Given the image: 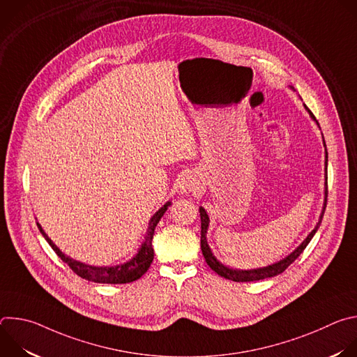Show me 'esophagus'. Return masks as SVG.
Returning a JSON list of instances; mask_svg holds the SVG:
<instances>
[{"instance_id": "obj_1", "label": "esophagus", "mask_w": 357, "mask_h": 357, "mask_svg": "<svg viewBox=\"0 0 357 357\" xmlns=\"http://www.w3.org/2000/svg\"><path fill=\"white\" fill-rule=\"evenodd\" d=\"M193 189H196V179L193 178V175H185L181 181V190L188 193L192 192Z\"/></svg>"}]
</instances>
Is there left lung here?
Listing matches in <instances>:
<instances>
[{
  "label": "left lung",
  "mask_w": 357,
  "mask_h": 357,
  "mask_svg": "<svg viewBox=\"0 0 357 357\" xmlns=\"http://www.w3.org/2000/svg\"><path fill=\"white\" fill-rule=\"evenodd\" d=\"M292 90H295L292 86H289ZM305 110H307L311 116V119L317 123V126L319 127V123L317 121L315 116L311 113V110L305 106ZM321 130V127H319ZM324 138V137H322ZM324 146H325V199H324V206H322V212L319 215V220L317 223V226L314 227V230L305 237V240L292 251L289 252L287 257H284L282 260L277 261V263H273L270 266H266V267H260V268H251V270H238V268H231L226 264H223L222 261H219L216 259V256L213 254L212 248L209 247V243H208V229H209V215L208 212L205 211V208H199V213H200V248H202V254L203 257H205L208 266L216 273L219 274L220 277L226 278V280H231V281H236V282H250V281H260V280H266V278H271V277H275L278 274H281L282 271H285V268H288L289 264H292L298 257L299 254L307 248V245L310 244V241L312 240V237L315 236L317 230L319 229L321 226V222H322V218H324V213H325V208H326V197H328V151H326V144H325V139H324Z\"/></svg>",
  "instance_id": "left-lung-1"
}]
</instances>
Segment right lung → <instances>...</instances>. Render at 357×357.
<instances>
[{
    "label": "right lung",
    "mask_w": 357,
    "mask_h": 357,
    "mask_svg": "<svg viewBox=\"0 0 357 357\" xmlns=\"http://www.w3.org/2000/svg\"><path fill=\"white\" fill-rule=\"evenodd\" d=\"M168 206H171V200H168L165 205L162 208H160L154 213V216L149 219L144 240H142L139 248L137 250V252L132 256V259H130L128 261H126L123 264H117V266H90V264L70 259L69 256H66L65 252H62V250L52 240L47 237V234L45 233V230L42 229V226L38 222H36V225H38L39 231L45 237V240L49 243V245L54 248V251L62 259V261L66 263L72 268V271L76 273L79 277H82L87 281L98 282V284H127V282H132V281L141 278L149 268L152 260H154L152 238H154L155 227L160 223L164 213L167 212Z\"/></svg>",
    "instance_id": "add662e5"
}]
</instances>
